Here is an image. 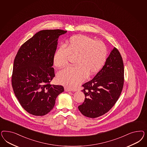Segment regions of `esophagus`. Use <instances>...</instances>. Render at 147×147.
Listing matches in <instances>:
<instances>
[{"mask_svg": "<svg viewBox=\"0 0 147 147\" xmlns=\"http://www.w3.org/2000/svg\"><path fill=\"white\" fill-rule=\"evenodd\" d=\"M64 88H65V92H72L71 89H69V88H68L67 87H65Z\"/></svg>", "mask_w": 147, "mask_h": 147, "instance_id": "34e87169", "label": "esophagus"}]
</instances>
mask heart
Listing matches in <instances>:
<instances>
[{
    "label": "heart",
    "instance_id": "obj_1",
    "mask_svg": "<svg viewBox=\"0 0 147 147\" xmlns=\"http://www.w3.org/2000/svg\"><path fill=\"white\" fill-rule=\"evenodd\" d=\"M66 46H60L56 51L54 65L59 68L66 66L71 56L76 57V66L58 72L57 80L59 84L75 89L88 74L93 75L101 69L107 59V46L101 40L82 34L71 36L66 41Z\"/></svg>",
    "mask_w": 147,
    "mask_h": 147
}]
</instances>
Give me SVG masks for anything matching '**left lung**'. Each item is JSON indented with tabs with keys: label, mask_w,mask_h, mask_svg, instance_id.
<instances>
[{
	"label": "left lung",
	"mask_w": 147,
	"mask_h": 147,
	"mask_svg": "<svg viewBox=\"0 0 147 147\" xmlns=\"http://www.w3.org/2000/svg\"><path fill=\"white\" fill-rule=\"evenodd\" d=\"M123 83V62L119 51L114 47L102 68L92 80L82 85L85 99L79 110L90 118L104 115L120 97Z\"/></svg>",
	"instance_id": "1"
}]
</instances>
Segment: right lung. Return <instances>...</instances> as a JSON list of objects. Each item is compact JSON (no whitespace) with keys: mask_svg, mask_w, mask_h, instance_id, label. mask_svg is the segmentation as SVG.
Returning a JSON list of instances; mask_svg holds the SVG:
<instances>
[{"mask_svg":"<svg viewBox=\"0 0 147 147\" xmlns=\"http://www.w3.org/2000/svg\"><path fill=\"white\" fill-rule=\"evenodd\" d=\"M61 30L37 32L19 49L14 60L12 85L22 108L35 116H44L53 108L62 86L51 85L55 76L53 56Z\"/></svg>","mask_w":147,"mask_h":147,"instance_id":"right-lung-1","label":"right lung"}]
</instances>
